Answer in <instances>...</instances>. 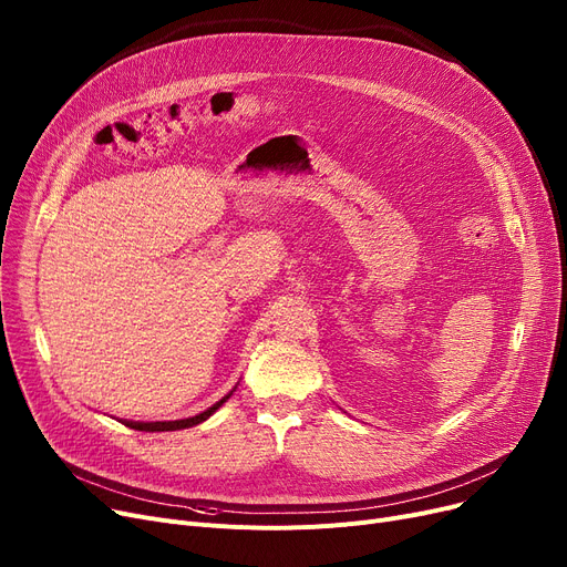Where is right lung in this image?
<instances>
[{
  "label": "right lung",
  "instance_id": "1",
  "mask_svg": "<svg viewBox=\"0 0 567 567\" xmlns=\"http://www.w3.org/2000/svg\"><path fill=\"white\" fill-rule=\"evenodd\" d=\"M236 391V385L234 389L223 398V400H218L214 406H208L206 411H202V413H197V415H190V419H182V421H156V423H142V421H122L126 427H133V430H140V432H174V430H186V427H193V425H199V423H204L208 415H214L229 398H231V393Z\"/></svg>",
  "mask_w": 567,
  "mask_h": 567
}]
</instances>
